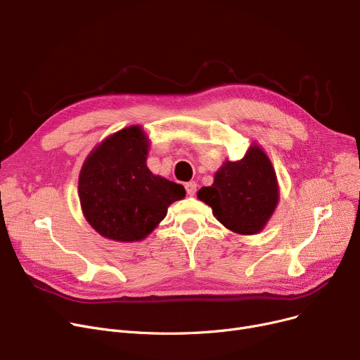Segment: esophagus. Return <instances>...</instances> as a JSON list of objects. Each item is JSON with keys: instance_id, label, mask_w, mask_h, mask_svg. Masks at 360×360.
Masks as SVG:
<instances>
[{"instance_id": "1", "label": "esophagus", "mask_w": 360, "mask_h": 360, "mask_svg": "<svg viewBox=\"0 0 360 360\" xmlns=\"http://www.w3.org/2000/svg\"><path fill=\"white\" fill-rule=\"evenodd\" d=\"M197 182H194V181H190V182H186L185 184V190H186V194L188 195H194L195 193H197Z\"/></svg>"}]
</instances>
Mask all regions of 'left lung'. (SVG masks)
<instances>
[{"label":"left lung","instance_id":"left-lung-1","mask_svg":"<svg viewBox=\"0 0 360 360\" xmlns=\"http://www.w3.org/2000/svg\"><path fill=\"white\" fill-rule=\"evenodd\" d=\"M197 197L212 207L224 228L239 235L258 233L278 202L274 167L262 148L252 144L240 160H226L213 185L202 186Z\"/></svg>","mask_w":360,"mask_h":360}]
</instances>
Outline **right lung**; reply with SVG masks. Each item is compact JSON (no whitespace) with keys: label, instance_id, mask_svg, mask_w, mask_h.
<instances>
[{"label":"right lung","instance_id":"1","mask_svg":"<svg viewBox=\"0 0 360 360\" xmlns=\"http://www.w3.org/2000/svg\"><path fill=\"white\" fill-rule=\"evenodd\" d=\"M148 139L139 125L105 139L83 163L82 210L91 228L118 242L144 239L185 197L181 184L153 175L146 165Z\"/></svg>","mask_w":360,"mask_h":360}]
</instances>
